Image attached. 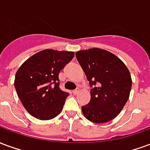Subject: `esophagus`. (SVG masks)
Instances as JSON below:
<instances>
[{
	"label": "esophagus",
	"instance_id": "obj_1",
	"mask_svg": "<svg viewBox=\"0 0 150 150\" xmlns=\"http://www.w3.org/2000/svg\"><path fill=\"white\" fill-rule=\"evenodd\" d=\"M79 91H80V90H79V88H76V89H75V90H73V94L74 95H77L79 93Z\"/></svg>",
	"mask_w": 150,
	"mask_h": 150
}]
</instances>
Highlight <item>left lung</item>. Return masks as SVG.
<instances>
[{
	"mask_svg": "<svg viewBox=\"0 0 150 150\" xmlns=\"http://www.w3.org/2000/svg\"><path fill=\"white\" fill-rule=\"evenodd\" d=\"M75 55L91 88L90 102L82 106V112L91 122L110 121L129 100L132 88L129 69L118 57L105 50H80Z\"/></svg>",
	"mask_w": 150,
	"mask_h": 150,
	"instance_id": "8db88e82",
	"label": "left lung"
}]
</instances>
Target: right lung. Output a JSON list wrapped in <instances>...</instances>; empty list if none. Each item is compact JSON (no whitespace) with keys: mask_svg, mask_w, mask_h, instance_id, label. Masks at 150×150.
Listing matches in <instances>:
<instances>
[{"mask_svg":"<svg viewBox=\"0 0 150 150\" xmlns=\"http://www.w3.org/2000/svg\"><path fill=\"white\" fill-rule=\"evenodd\" d=\"M74 56V52L44 50L31 56L18 69L15 89L31 116L45 120L61 112L69 93L59 88V72Z\"/></svg>","mask_w":150,"mask_h":150,"instance_id":"obj_1","label":"right lung"}]
</instances>
